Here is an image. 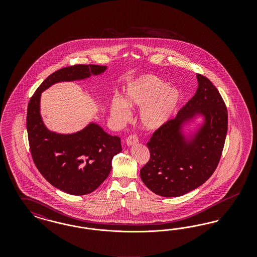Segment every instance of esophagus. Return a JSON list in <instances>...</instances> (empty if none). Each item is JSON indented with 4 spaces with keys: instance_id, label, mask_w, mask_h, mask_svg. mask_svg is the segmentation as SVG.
Here are the masks:
<instances>
[{
    "instance_id": "1",
    "label": "esophagus",
    "mask_w": 257,
    "mask_h": 257,
    "mask_svg": "<svg viewBox=\"0 0 257 257\" xmlns=\"http://www.w3.org/2000/svg\"><path fill=\"white\" fill-rule=\"evenodd\" d=\"M139 143V138H138V136H136V135H130L129 137H127V139H126V145L127 146H133V145H136V144H138Z\"/></svg>"
}]
</instances>
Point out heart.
<instances>
[{
	"mask_svg": "<svg viewBox=\"0 0 257 257\" xmlns=\"http://www.w3.org/2000/svg\"><path fill=\"white\" fill-rule=\"evenodd\" d=\"M181 93L176 87L154 75H146L129 85L125 101L115 96L110 103V113L117 121H125L131 108H141V121L147 129H157L168 121L177 109Z\"/></svg>",
	"mask_w": 257,
	"mask_h": 257,
	"instance_id": "obj_1",
	"label": "heart"
}]
</instances>
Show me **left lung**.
<instances>
[{
  "label": "left lung",
  "instance_id": "obj_1",
  "mask_svg": "<svg viewBox=\"0 0 257 257\" xmlns=\"http://www.w3.org/2000/svg\"><path fill=\"white\" fill-rule=\"evenodd\" d=\"M196 94L147 143L150 158L140 171L141 178L161 196H180L198 188L220 162L227 133V108L208 78L201 74H196ZM195 113H202L206 123L194 140L187 143L180 131L181 124Z\"/></svg>",
  "mask_w": 257,
  "mask_h": 257
}]
</instances>
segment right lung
I'll use <instances>...</instances> for the list:
<instances>
[{"label": "right lung", "instance_id": "right-lung-1", "mask_svg": "<svg viewBox=\"0 0 257 257\" xmlns=\"http://www.w3.org/2000/svg\"><path fill=\"white\" fill-rule=\"evenodd\" d=\"M105 70L106 66L96 64L63 67L42 82L28 104V140L37 170L54 187L74 196L89 194L105 181L111 160L122 150L120 138L107 134L94 123L76 134L50 132L39 113L40 94L55 83L81 80Z\"/></svg>", "mask_w": 257, "mask_h": 257}]
</instances>
